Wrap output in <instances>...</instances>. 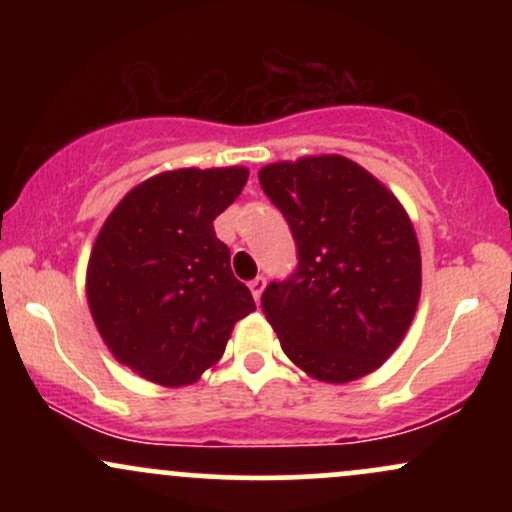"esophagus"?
Wrapping results in <instances>:
<instances>
[{"label":"esophagus","mask_w":512,"mask_h":512,"mask_svg":"<svg viewBox=\"0 0 512 512\" xmlns=\"http://www.w3.org/2000/svg\"><path fill=\"white\" fill-rule=\"evenodd\" d=\"M250 291H252V296H255V301L260 303L262 291H264V276H255V279L250 281Z\"/></svg>","instance_id":"obj_1"}]
</instances>
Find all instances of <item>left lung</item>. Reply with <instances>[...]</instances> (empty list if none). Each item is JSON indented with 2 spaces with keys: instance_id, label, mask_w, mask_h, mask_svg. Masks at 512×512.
<instances>
[{
  "instance_id": "8db88e82",
  "label": "left lung",
  "mask_w": 512,
  "mask_h": 512,
  "mask_svg": "<svg viewBox=\"0 0 512 512\" xmlns=\"http://www.w3.org/2000/svg\"><path fill=\"white\" fill-rule=\"evenodd\" d=\"M289 221L298 267L262 293L284 354L322 383L373 373L402 344L421 293V252L407 211L349 158L305 156L260 170Z\"/></svg>"
}]
</instances>
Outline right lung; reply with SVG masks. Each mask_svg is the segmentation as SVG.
I'll list each match as a JSON object with an SVG mask.
<instances>
[{
	"label": "right lung",
	"instance_id": "obj_1",
	"mask_svg": "<svg viewBox=\"0 0 512 512\" xmlns=\"http://www.w3.org/2000/svg\"><path fill=\"white\" fill-rule=\"evenodd\" d=\"M248 182V168H178L129 190L105 219L86 269V296L105 346L156 385L199 380L255 310L231 272L214 219Z\"/></svg>",
	"mask_w": 512,
	"mask_h": 512
}]
</instances>
